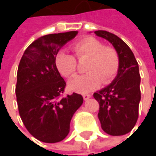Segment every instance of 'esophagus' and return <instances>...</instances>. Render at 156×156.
Returning a JSON list of instances; mask_svg holds the SVG:
<instances>
[{
    "mask_svg": "<svg viewBox=\"0 0 156 156\" xmlns=\"http://www.w3.org/2000/svg\"><path fill=\"white\" fill-rule=\"evenodd\" d=\"M90 98H91V95H90V94H84V95H83L84 100H87V99H89Z\"/></svg>",
    "mask_w": 156,
    "mask_h": 156,
    "instance_id": "esophagus-1",
    "label": "esophagus"
}]
</instances>
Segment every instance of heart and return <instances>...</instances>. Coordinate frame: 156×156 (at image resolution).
<instances>
[{
	"mask_svg": "<svg viewBox=\"0 0 156 156\" xmlns=\"http://www.w3.org/2000/svg\"><path fill=\"white\" fill-rule=\"evenodd\" d=\"M71 49L79 61L87 59L85 75L71 80L69 87L78 93H87L98 87L102 82L107 85L112 81L119 68V57L116 50L93 38L86 37L71 45ZM58 72L65 78H73L77 74L76 58L66 51H60L55 59Z\"/></svg>",
	"mask_w": 156,
	"mask_h": 156,
	"instance_id": "obj_1",
	"label": "heart"
}]
</instances>
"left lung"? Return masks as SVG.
<instances>
[{
	"label": "left lung",
	"mask_w": 156,
	"mask_h": 156,
	"mask_svg": "<svg viewBox=\"0 0 156 156\" xmlns=\"http://www.w3.org/2000/svg\"><path fill=\"white\" fill-rule=\"evenodd\" d=\"M95 34L108 41L119 57L115 78L93 95L99 103L98 116L107 134L123 136L134 128L138 118L141 99L138 63L130 48L116 35L106 30H96Z\"/></svg>",
	"instance_id": "1"
}]
</instances>
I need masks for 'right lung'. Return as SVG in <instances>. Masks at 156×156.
<instances>
[{
	"label": "right lung",
	"instance_id": "1",
	"mask_svg": "<svg viewBox=\"0 0 156 156\" xmlns=\"http://www.w3.org/2000/svg\"><path fill=\"white\" fill-rule=\"evenodd\" d=\"M77 34L39 38L26 48L18 67L15 93L20 118L30 134L44 143L60 142L69 135L71 118L83 103L77 93L62 97L66 82L55 63L58 50Z\"/></svg>",
	"mask_w": 156,
	"mask_h": 156
}]
</instances>
